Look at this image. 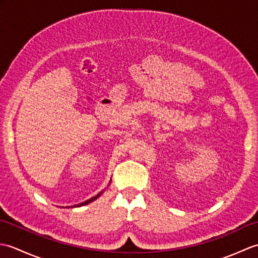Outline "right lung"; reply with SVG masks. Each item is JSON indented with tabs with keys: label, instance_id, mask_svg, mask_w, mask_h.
Listing matches in <instances>:
<instances>
[{
	"label": "right lung",
	"instance_id": "obj_1",
	"mask_svg": "<svg viewBox=\"0 0 258 258\" xmlns=\"http://www.w3.org/2000/svg\"><path fill=\"white\" fill-rule=\"evenodd\" d=\"M102 193H100L98 195H96V196H94V197H92V199H90V200H87L86 202H84V203H81V204H79L78 206H83V205H86V204H89V203H91V202H93V201H95L98 196H100ZM75 207H76V205H75Z\"/></svg>",
	"mask_w": 258,
	"mask_h": 258
}]
</instances>
